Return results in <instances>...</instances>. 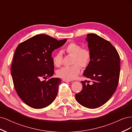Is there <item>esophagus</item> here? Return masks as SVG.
I'll use <instances>...</instances> for the list:
<instances>
[{
	"label": "esophagus",
	"mask_w": 132,
	"mask_h": 132,
	"mask_svg": "<svg viewBox=\"0 0 132 132\" xmlns=\"http://www.w3.org/2000/svg\"><path fill=\"white\" fill-rule=\"evenodd\" d=\"M63 81H65V82H70L71 81V80H66V79H63Z\"/></svg>",
	"instance_id": "1"
}]
</instances>
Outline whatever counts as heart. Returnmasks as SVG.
<instances>
[{
	"mask_svg": "<svg viewBox=\"0 0 132 132\" xmlns=\"http://www.w3.org/2000/svg\"><path fill=\"white\" fill-rule=\"evenodd\" d=\"M65 52L69 55L72 56L71 58V65L63 67L57 71L58 77L68 80H71L77 78L80 72V67L86 68L90 63L91 59V52L87 48H83L77 43L71 42L65 48ZM53 64L57 67L62 65L63 55L61 52H58L52 57Z\"/></svg>",
	"mask_w": 132,
	"mask_h": 132,
	"instance_id": "1",
	"label": "heart"
}]
</instances>
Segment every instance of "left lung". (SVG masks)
I'll return each mask as SVG.
<instances>
[{
  "label": "left lung",
  "mask_w": 132,
  "mask_h": 132,
  "mask_svg": "<svg viewBox=\"0 0 132 132\" xmlns=\"http://www.w3.org/2000/svg\"><path fill=\"white\" fill-rule=\"evenodd\" d=\"M91 59L83 74L90 81H81L82 90L75 95L81 105L96 109L104 105L114 93L120 73V58L112 44L94 34L87 35Z\"/></svg>",
  "instance_id": "1"
}]
</instances>
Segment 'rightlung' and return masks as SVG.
<instances>
[{"label": "right lung", "instance_id": "right-lung-1", "mask_svg": "<svg viewBox=\"0 0 132 132\" xmlns=\"http://www.w3.org/2000/svg\"><path fill=\"white\" fill-rule=\"evenodd\" d=\"M66 41L67 39L58 41L41 34L18 46L11 74L16 91L27 105L36 109H43L56 97L61 79L52 77L54 70L52 53ZM47 78L49 79L46 81Z\"/></svg>", "mask_w": 132, "mask_h": 132}]
</instances>
